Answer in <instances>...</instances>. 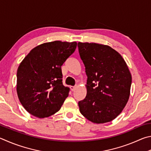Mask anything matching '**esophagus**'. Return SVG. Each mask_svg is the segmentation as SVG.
Returning <instances> with one entry per match:
<instances>
[{
	"instance_id": "34e87169",
	"label": "esophagus",
	"mask_w": 151,
	"mask_h": 151,
	"mask_svg": "<svg viewBox=\"0 0 151 151\" xmlns=\"http://www.w3.org/2000/svg\"><path fill=\"white\" fill-rule=\"evenodd\" d=\"M76 88V86H71V87H70V89H71V90L72 91H73L74 90H75Z\"/></svg>"
}]
</instances>
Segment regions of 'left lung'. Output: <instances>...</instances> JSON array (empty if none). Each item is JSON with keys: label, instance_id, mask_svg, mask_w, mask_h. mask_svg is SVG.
<instances>
[{"label": "left lung", "instance_id": "8db88e82", "mask_svg": "<svg viewBox=\"0 0 151 151\" xmlns=\"http://www.w3.org/2000/svg\"><path fill=\"white\" fill-rule=\"evenodd\" d=\"M78 46L88 76L86 97L78 103L80 111L94 123L110 122L129 100L130 71L121 54L109 46L78 42Z\"/></svg>", "mask_w": 151, "mask_h": 151}]
</instances>
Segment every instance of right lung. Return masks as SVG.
Returning a JSON list of instances; mask_svg holds the SVG:
<instances>
[{
  "label": "right lung",
  "mask_w": 151,
  "mask_h": 151,
  "mask_svg": "<svg viewBox=\"0 0 151 151\" xmlns=\"http://www.w3.org/2000/svg\"><path fill=\"white\" fill-rule=\"evenodd\" d=\"M77 42L54 41L39 45L24 58L17 70V91L24 108L38 118L60 109L70 88L62 83V65Z\"/></svg>",
  "instance_id": "add662e5"
}]
</instances>
